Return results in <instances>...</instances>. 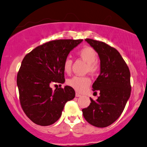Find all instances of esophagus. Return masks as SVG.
Segmentation results:
<instances>
[{"label": "esophagus", "instance_id": "1", "mask_svg": "<svg viewBox=\"0 0 147 147\" xmlns=\"http://www.w3.org/2000/svg\"><path fill=\"white\" fill-rule=\"evenodd\" d=\"M80 96H81V95H80L79 93H78V92H76V97H80Z\"/></svg>", "mask_w": 147, "mask_h": 147}]
</instances>
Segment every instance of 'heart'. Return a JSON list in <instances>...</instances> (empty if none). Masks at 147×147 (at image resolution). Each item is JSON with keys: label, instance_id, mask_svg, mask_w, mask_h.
Listing matches in <instances>:
<instances>
[{"label": "heart", "instance_id": "b5f03b06", "mask_svg": "<svg viewBox=\"0 0 147 147\" xmlns=\"http://www.w3.org/2000/svg\"><path fill=\"white\" fill-rule=\"evenodd\" d=\"M78 55L87 63V71L91 74H95L98 69V65L96 62L97 53L92 47H85L80 49L78 53ZM72 61L67 57L64 61L63 70L66 74H69L71 69ZM67 85L71 87L76 91L83 92L91 84V80L87 76H74L67 80Z\"/></svg>", "mask_w": 147, "mask_h": 147}]
</instances>
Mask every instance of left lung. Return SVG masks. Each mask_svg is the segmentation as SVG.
<instances>
[{
  "instance_id": "obj_1",
  "label": "left lung",
  "mask_w": 147,
  "mask_h": 147,
  "mask_svg": "<svg viewBox=\"0 0 147 147\" xmlns=\"http://www.w3.org/2000/svg\"><path fill=\"white\" fill-rule=\"evenodd\" d=\"M100 59V74L93 83V91L100 96L82 110L86 121L98 128L115 122L123 113L131 96V74L123 57L115 48L104 42L86 39Z\"/></svg>"
}]
</instances>
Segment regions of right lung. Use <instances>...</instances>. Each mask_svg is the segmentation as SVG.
Segmentation results:
<instances>
[{"label": "right lung", "mask_w": 147, "mask_h": 147, "mask_svg": "<svg viewBox=\"0 0 147 147\" xmlns=\"http://www.w3.org/2000/svg\"><path fill=\"white\" fill-rule=\"evenodd\" d=\"M82 42V39L51 41L36 47L24 57L16 83L22 109L36 124L46 126L56 122L65 103L75 97L71 87L52 90L51 85L65 82L64 61Z\"/></svg>", "instance_id": "1"}]
</instances>
